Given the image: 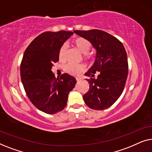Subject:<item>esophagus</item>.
<instances>
[{"mask_svg": "<svg viewBox=\"0 0 152 152\" xmlns=\"http://www.w3.org/2000/svg\"><path fill=\"white\" fill-rule=\"evenodd\" d=\"M76 80L77 81V82H80V81H82V78H80V77H77V78H76Z\"/></svg>", "mask_w": 152, "mask_h": 152, "instance_id": "obj_1", "label": "esophagus"}]
</instances>
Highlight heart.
I'll return each mask as SVG.
<instances>
[{
  "mask_svg": "<svg viewBox=\"0 0 152 152\" xmlns=\"http://www.w3.org/2000/svg\"><path fill=\"white\" fill-rule=\"evenodd\" d=\"M73 45L80 50L81 53H84V59L91 60L93 59V55L91 54L87 53L91 48V43L88 39L83 38V37H79L73 41ZM66 51H67V46L66 44H62L60 46L58 52V57L60 61H64L66 59ZM86 69V66L84 64H68L65 66V70L68 74L72 75H79L83 72Z\"/></svg>",
  "mask_w": 152,
  "mask_h": 152,
  "instance_id": "obj_1",
  "label": "heart"
}]
</instances>
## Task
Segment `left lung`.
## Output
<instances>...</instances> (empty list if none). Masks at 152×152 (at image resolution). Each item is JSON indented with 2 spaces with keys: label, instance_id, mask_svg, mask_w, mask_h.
<instances>
[{
  "label": "left lung",
  "instance_id": "1",
  "mask_svg": "<svg viewBox=\"0 0 152 152\" xmlns=\"http://www.w3.org/2000/svg\"><path fill=\"white\" fill-rule=\"evenodd\" d=\"M90 41L96 49V59L86 75L89 90L83 95L86 104L94 110H104L113 104L123 92L128 75L127 55L123 44L104 31L74 30ZM99 73L95 79L94 74Z\"/></svg>",
  "mask_w": 152,
  "mask_h": 152
}]
</instances>
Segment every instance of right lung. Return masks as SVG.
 <instances>
[{"label":"right lung","mask_w":152,"mask_h":152,"mask_svg":"<svg viewBox=\"0 0 152 152\" xmlns=\"http://www.w3.org/2000/svg\"><path fill=\"white\" fill-rule=\"evenodd\" d=\"M72 32H45L37 37L27 48L20 63V77L28 98L40 111L55 114L67 104L68 96L76 80L67 73L56 78L52 72L59 61L60 46Z\"/></svg>","instance_id":"add662e5"}]
</instances>
